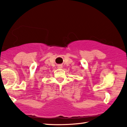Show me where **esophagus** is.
<instances>
[{"mask_svg": "<svg viewBox=\"0 0 127 127\" xmlns=\"http://www.w3.org/2000/svg\"><path fill=\"white\" fill-rule=\"evenodd\" d=\"M58 68H62V66L61 65H58Z\"/></svg>", "mask_w": 127, "mask_h": 127, "instance_id": "esophagus-1", "label": "esophagus"}]
</instances>
